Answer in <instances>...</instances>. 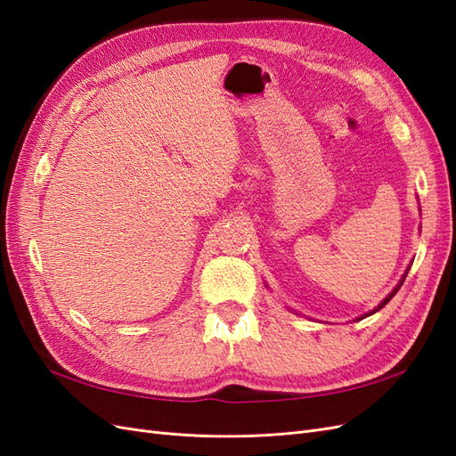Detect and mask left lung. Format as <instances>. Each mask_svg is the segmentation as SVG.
Here are the masks:
<instances>
[{"instance_id": "1", "label": "left lung", "mask_w": 456, "mask_h": 456, "mask_svg": "<svg viewBox=\"0 0 456 456\" xmlns=\"http://www.w3.org/2000/svg\"><path fill=\"white\" fill-rule=\"evenodd\" d=\"M403 280H405V278H403ZM402 283H403V281H402ZM402 283H399V285H397V287H395V289H394V291H392V293H390V295H388V297H386V298H384V300H382V305H380V306H379V308H377V310H380V308H384V306H386V305H388V302H390V300H392V297H394V295H395V293H397V289H399V287H402ZM377 310H375V312H377ZM375 312H370V314H375Z\"/></svg>"}]
</instances>
